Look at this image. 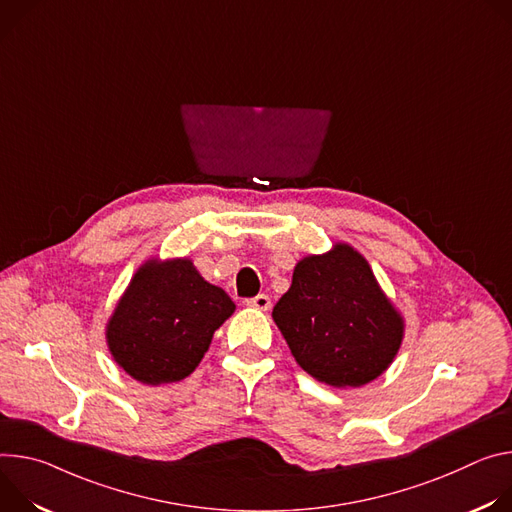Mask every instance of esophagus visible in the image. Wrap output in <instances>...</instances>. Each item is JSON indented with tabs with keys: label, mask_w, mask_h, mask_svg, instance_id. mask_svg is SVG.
<instances>
[{
	"label": "esophagus",
	"mask_w": 512,
	"mask_h": 512,
	"mask_svg": "<svg viewBox=\"0 0 512 512\" xmlns=\"http://www.w3.org/2000/svg\"><path fill=\"white\" fill-rule=\"evenodd\" d=\"M246 305L252 307V309H258V311H268L270 309V299H268V295H256V297L248 299Z\"/></svg>",
	"instance_id": "34e87169"
}]
</instances>
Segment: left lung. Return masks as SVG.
<instances>
[{
	"instance_id": "1",
	"label": "left lung",
	"mask_w": 512,
	"mask_h": 512,
	"mask_svg": "<svg viewBox=\"0 0 512 512\" xmlns=\"http://www.w3.org/2000/svg\"><path fill=\"white\" fill-rule=\"evenodd\" d=\"M272 319L297 364L337 388L378 378L399 352L405 331L370 264L348 244L303 258Z\"/></svg>"
}]
</instances>
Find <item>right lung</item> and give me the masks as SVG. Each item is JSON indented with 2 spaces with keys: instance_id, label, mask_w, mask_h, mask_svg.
<instances>
[{
  "instance_id": "add662e5",
  "label": "right lung",
  "mask_w": 512,
  "mask_h": 512,
  "mask_svg": "<svg viewBox=\"0 0 512 512\" xmlns=\"http://www.w3.org/2000/svg\"><path fill=\"white\" fill-rule=\"evenodd\" d=\"M234 309L191 260H148L107 323V346L132 378L152 386L177 382L199 366Z\"/></svg>"
}]
</instances>
